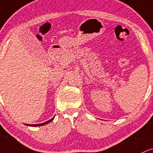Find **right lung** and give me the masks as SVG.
<instances>
[{"label":"right lung","mask_w":153,"mask_h":153,"mask_svg":"<svg viewBox=\"0 0 153 153\" xmlns=\"http://www.w3.org/2000/svg\"><path fill=\"white\" fill-rule=\"evenodd\" d=\"M53 118H54V117H53V118H51V120H48V121H46V122H44V123H40V124H33V125H31V124H27V125L30 126H41L45 125V124H47V123H50V122L52 121V120H53Z\"/></svg>","instance_id":"add662e5"}]
</instances>
